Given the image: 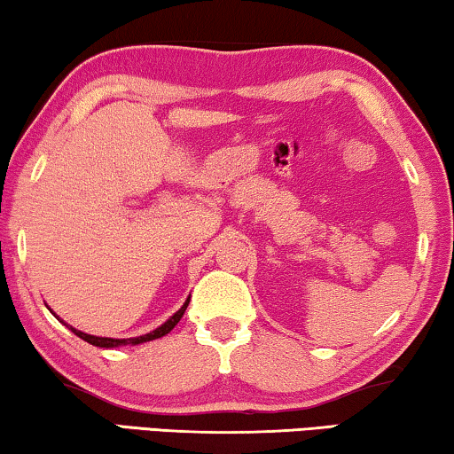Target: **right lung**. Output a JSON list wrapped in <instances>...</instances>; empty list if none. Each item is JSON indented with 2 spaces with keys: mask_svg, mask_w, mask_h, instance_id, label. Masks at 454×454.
I'll list each match as a JSON object with an SVG mask.
<instances>
[{
  "mask_svg": "<svg viewBox=\"0 0 454 454\" xmlns=\"http://www.w3.org/2000/svg\"><path fill=\"white\" fill-rule=\"evenodd\" d=\"M188 303H190V299H186V303H184L178 311H176L172 317H169L166 324H161L160 327H157V330H153V332H149V333H145V336H139V338H127V340H116V338H100V336H90V333H83V332H80V330H75V327H71V325H67L65 324V321H61L57 317L55 313V317L61 321V324H65L69 327L71 332L75 333V336H80L82 340H85L88 341V344H91V346H98V348H118V346H127V344H130V346H137V344H143V341H151V340H157V338H161V336H166V333H169L174 330L176 325H178V321L182 319V315H184V311H186V307H188Z\"/></svg>",
  "mask_w": 454,
  "mask_h": 454,
  "instance_id": "right-lung-1",
  "label": "right lung"
}]
</instances>
